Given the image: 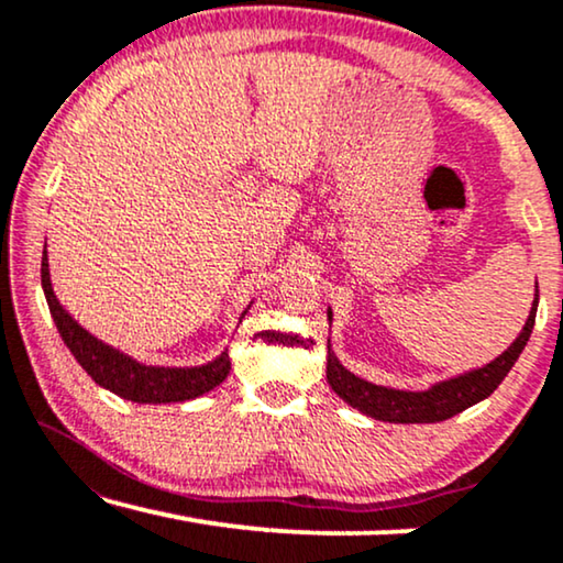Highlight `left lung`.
Wrapping results in <instances>:
<instances>
[{"mask_svg":"<svg viewBox=\"0 0 563 563\" xmlns=\"http://www.w3.org/2000/svg\"><path fill=\"white\" fill-rule=\"evenodd\" d=\"M536 310H538V295L530 307V314L526 320V328L520 330V335L515 338L510 349L503 356H497L492 364L474 368L456 376V379L438 382L426 391H405V389H389L372 384L361 376L351 374L341 361L335 358V353L330 351L328 341V384L343 402L356 407L358 412L368 415L374 420L384 422H441L449 420L453 415L464 412L466 407H472L482 399H487L495 391L515 361L526 349L530 333L536 325ZM328 320H333V312L328 310Z\"/></svg>","mask_w":563,"mask_h":563,"instance_id":"obj_1","label":"left lung"}]
</instances>
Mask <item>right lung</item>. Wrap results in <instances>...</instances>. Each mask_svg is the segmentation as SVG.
<instances>
[{
  "instance_id": "right-lung-1",
  "label": "right lung",
  "mask_w": 563,
  "mask_h": 563,
  "mask_svg": "<svg viewBox=\"0 0 563 563\" xmlns=\"http://www.w3.org/2000/svg\"><path fill=\"white\" fill-rule=\"evenodd\" d=\"M41 282L45 299H48V310L53 314L60 338L79 361L84 372L95 379L99 387L114 391L122 399L137 405H166V402H184V399H195L205 391L218 387L225 382L230 374L228 351H222L218 358L205 366L191 368H168V366H145L137 364L135 358L125 356L112 345L97 341L95 335L87 333L71 314H68L53 295L51 272H48V251L43 249L41 264Z\"/></svg>"
}]
</instances>
